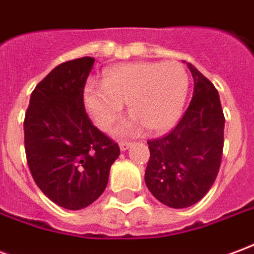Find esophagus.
I'll return each instance as SVG.
<instances>
[{"instance_id":"1","label":"esophagus","mask_w":254,"mask_h":254,"mask_svg":"<svg viewBox=\"0 0 254 254\" xmlns=\"http://www.w3.org/2000/svg\"><path fill=\"white\" fill-rule=\"evenodd\" d=\"M130 145H132L130 141H124V143L120 144V148H121V151H127V149L130 148Z\"/></svg>"}]
</instances>
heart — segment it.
Returning <instances> with one entry per match:
<instances>
[{"mask_svg":"<svg viewBox=\"0 0 254 254\" xmlns=\"http://www.w3.org/2000/svg\"><path fill=\"white\" fill-rule=\"evenodd\" d=\"M189 76L176 61L120 64L107 67L103 83L88 81L83 91L85 109L102 130L120 117L124 103L132 117L116 129L118 136H132L143 127L163 133L174 127L184 110Z\"/></svg>","mask_w":254,"mask_h":254,"instance_id":"heart-1","label":"heart"}]
</instances>
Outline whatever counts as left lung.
<instances>
[{
    "instance_id": "obj_1",
    "label": "left lung",
    "mask_w": 254,
    "mask_h": 254,
    "mask_svg": "<svg viewBox=\"0 0 254 254\" xmlns=\"http://www.w3.org/2000/svg\"><path fill=\"white\" fill-rule=\"evenodd\" d=\"M194 81L188 110L167 136L149 140L145 185L162 204L190 207L216 180L223 152L224 116L216 88L188 63Z\"/></svg>"
}]
</instances>
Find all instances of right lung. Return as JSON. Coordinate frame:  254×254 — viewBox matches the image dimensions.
I'll list each match as a JSON object with an SVG mask.
<instances>
[{
  "label": "right lung",
  "mask_w": 254,
  "mask_h": 254,
  "mask_svg": "<svg viewBox=\"0 0 254 254\" xmlns=\"http://www.w3.org/2000/svg\"><path fill=\"white\" fill-rule=\"evenodd\" d=\"M95 58L58 65L31 95L24 120L27 162L35 184L57 205L88 207L105 191L120 147L84 109L83 91Z\"/></svg>",
  "instance_id": "add662e5"
}]
</instances>
